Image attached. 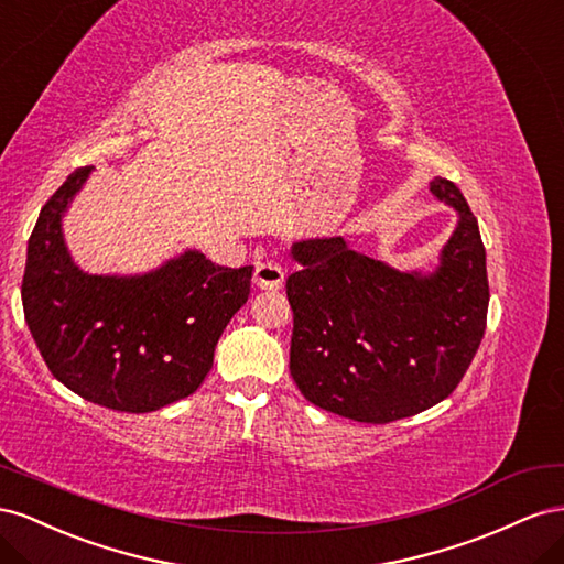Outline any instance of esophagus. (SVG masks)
<instances>
[{
    "mask_svg": "<svg viewBox=\"0 0 564 564\" xmlns=\"http://www.w3.org/2000/svg\"><path fill=\"white\" fill-rule=\"evenodd\" d=\"M283 267L279 262H257L254 267V285L262 291H279L283 285Z\"/></svg>",
    "mask_w": 564,
    "mask_h": 564,
    "instance_id": "esophagus-1",
    "label": "esophagus"
}]
</instances>
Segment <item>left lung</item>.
Here are the masks:
<instances>
[{"label": "left lung", "mask_w": 564, "mask_h": 564, "mask_svg": "<svg viewBox=\"0 0 564 564\" xmlns=\"http://www.w3.org/2000/svg\"><path fill=\"white\" fill-rule=\"evenodd\" d=\"M430 191L458 215L430 271L394 269L343 236L293 243L291 376L314 406L392 423L440 404L468 371L487 328V252L460 188L434 176Z\"/></svg>", "instance_id": "1"}]
</instances>
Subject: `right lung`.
Returning a JSON list of instances; mask_svg holds the SVG:
<instances>
[{
    "instance_id": "1",
    "label": "right lung",
    "mask_w": 564,
    "mask_h": 564,
    "mask_svg": "<svg viewBox=\"0 0 564 564\" xmlns=\"http://www.w3.org/2000/svg\"><path fill=\"white\" fill-rule=\"evenodd\" d=\"M91 167L46 200L28 240L25 324L68 390L112 411L151 413L196 392L215 347L250 295L252 267H217L184 250L147 273H89L70 257L63 217Z\"/></svg>"
}]
</instances>
